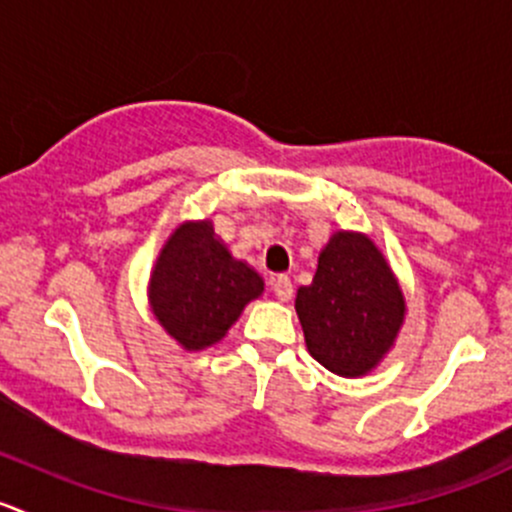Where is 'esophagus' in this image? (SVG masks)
I'll return each instance as SVG.
<instances>
[{"mask_svg":"<svg viewBox=\"0 0 512 512\" xmlns=\"http://www.w3.org/2000/svg\"><path fill=\"white\" fill-rule=\"evenodd\" d=\"M272 292L277 294V299H282V302H287L289 297H292V280H289L287 275H277L272 277Z\"/></svg>","mask_w":512,"mask_h":512,"instance_id":"1","label":"esophagus"}]
</instances>
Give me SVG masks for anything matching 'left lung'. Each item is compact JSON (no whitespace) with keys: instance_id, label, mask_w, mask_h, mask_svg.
I'll return each instance as SVG.
<instances>
[{"instance_id":"1","label":"left lung","mask_w":512,"mask_h":512,"mask_svg":"<svg viewBox=\"0 0 512 512\" xmlns=\"http://www.w3.org/2000/svg\"><path fill=\"white\" fill-rule=\"evenodd\" d=\"M309 354L339 376H361L391 349L404 322V294L374 242L337 232L319 255L312 285L299 287Z\"/></svg>"}]
</instances>
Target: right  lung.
Wrapping results in <instances>:
<instances>
[{"label": "right lung", "instance_id": "add662e5", "mask_svg": "<svg viewBox=\"0 0 512 512\" xmlns=\"http://www.w3.org/2000/svg\"><path fill=\"white\" fill-rule=\"evenodd\" d=\"M262 289V277L227 252L208 220L185 223L160 252L151 307L170 337L198 352L220 342Z\"/></svg>", "mask_w": 512, "mask_h": 512}]
</instances>
